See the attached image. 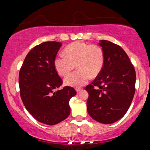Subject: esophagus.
Returning a JSON list of instances; mask_svg holds the SVG:
<instances>
[{"label":"esophagus","mask_w":150,"mask_h":150,"mask_svg":"<svg viewBox=\"0 0 150 150\" xmlns=\"http://www.w3.org/2000/svg\"><path fill=\"white\" fill-rule=\"evenodd\" d=\"M75 90H76V91H77V93H79V91H81V90H82V88H77Z\"/></svg>","instance_id":"obj_1"}]
</instances>
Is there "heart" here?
<instances>
[{"mask_svg":"<svg viewBox=\"0 0 150 150\" xmlns=\"http://www.w3.org/2000/svg\"><path fill=\"white\" fill-rule=\"evenodd\" d=\"M64 54L55 58L54 67L61 76L67 75L75 65L78 70L64 79L65 85L79 87L87 83L90 77H96L102 71L105 54L100 46L83 42H75L67 45Z\"/></svg>","mask_w":150,"mask_h":150,"instance_id":"1","label":"heart"}]
</instances>
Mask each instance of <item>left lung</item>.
I'll use <instances>...</instances> for the list:
<instances>
[{
  "instance_id": "left-lung-1",
  "label": "left lung",
  "mask_w": 150,
  "mask_h": 150,
  "mask_svg": "<svg viewBox=\"0 0 150 150\" xmlns=\"http://www.w3.org/2000/svg\"><path fill=\"white\" fill-rule=\"evenodd\" d=\"M99 44L105 54L102 71L85 87L88 93L87 108L94 120L112 124L128 111L135 93L136 71L130 59L120 45L107 40Z\"/></svg>"
}]
</instances>
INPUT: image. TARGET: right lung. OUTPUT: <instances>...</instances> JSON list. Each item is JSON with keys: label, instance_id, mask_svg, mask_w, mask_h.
Here are the masks:
<instances>
[{"label": "right lung", "instance_id": "1", "mask_svg": "<svg viewBox=\"0 0 150 150\" xmlns=\"http://www.w3.org/2000/svg\"><path fill=\"white\" fill-rule=\"evenodd\" d=\"M62 44L45 42L35 46L25 57L19 72L20 94L26 108L38 121L55 125L70 114L69 100L75 90L66 86L54 67V59Z\"/></svg>", "mask_w": 150, "mask_h": 150}]
</instances>
